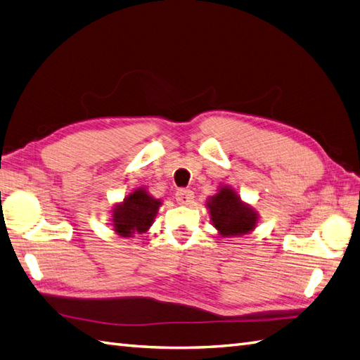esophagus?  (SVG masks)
Returning <instances> with one entry per match:
<instances>
[{"label": "esophagus", "mask_w": 360, "mask_h": 360, "mask_svg": "<svg viewBox=\"0 0 360 360\" xmlns=\"http://www.w3.org/2000/svg\"><path fill=\"white\" fill-rule=\"evenodd\" d=\"M174 198H176L178 204H181V205H190L191 202H193L195 193L188 188H179L176 191V196H174Z\"/></svg>", "instance_id": "esophagus-1"}]
</instances>
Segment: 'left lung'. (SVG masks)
Returning <instances> with one entry per match:
<instances>
[{
    "instance_id": "left-lung-1",
    "label": "left lung",
    "mask_w": 360,
    "mask_h": 360,
    "mask_svg": "<svg viewBox=\"0 0 360 360\" xmlns=\"http://www.w3.org/2000/svg\"><path fill=\"white\" fill-rule=\"evenodd\" d=\"M213 227L222 238H240L252 233L259 221L255 208L244 202L238 191L230 186H219L218 193L207 199Z\"/></svg>"
}]
</instances>
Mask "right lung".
<instances>
[{"mask_svg": "<svg viewBox=\"0 0 360 360\" xmlns=\"http://www.w3.org/2000/svg\"><path fill=\"white\" fill-rule=\"evenodd\" d=\"M161 205L162 200L153 198L146 187L133 188L112 208V225L116 235L133 238L147 233L153 225Z\"/></svg>", "mask_w": 360, "mask_h": 360, "instance_id": "add662e5", "label": "right lung"}]
</instances>
